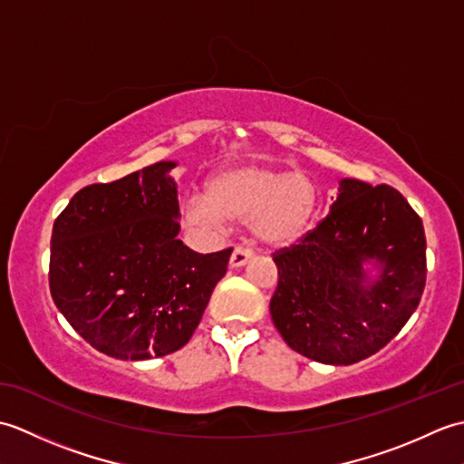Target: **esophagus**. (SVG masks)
<instances>
[{
  "label": "esophagus",
  "mask_w": 464,
  "mask_h": 464,
  "mask_svg": "<svg viewBox=\"0 0 464 464\" xmlns=\"http://www.w3.org/2000/svg\"><path fill=\"white\" fill-rule=\"evenodd\" d=\"M251 257H253V251L249 247H243V245H239V247L233 249L229 265L231 267H243V265H247L251 261Z\"/></svg>",
  "instance_id": "1"
}]
</instances>
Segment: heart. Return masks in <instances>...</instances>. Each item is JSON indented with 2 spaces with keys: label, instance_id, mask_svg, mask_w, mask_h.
I'll use <instances>...</instances> for the list:
<instances>
[{
  "label": "heart",
  "instance_id": "heart-1",
  "mask_svg": "<svg viewBox=\"0 0 464 464\" xmlns=\"http://www.w3.org/2000/svg\"><path fill=\"white\" fill-rule=\"evenodd\" d=\"M317 209V189L304 175L267 165L223 169L183 207L185 221L221 227L225 219L249 221L255 239L283 247L307 233Z\"/></svg>",
  "mask_w": 464,
  "mask_h": 464
}]
</instances>
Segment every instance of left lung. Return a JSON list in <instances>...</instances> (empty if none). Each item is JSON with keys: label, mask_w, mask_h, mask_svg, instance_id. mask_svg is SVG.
Segmentation results:
<instances>
[{"label": "left lung", "mask_w": 464, "mask_h": 464, "mask_svg": "<svg viewBox=\"0 0 464 464\" xmlns=\"http://www.w3.org/2000/svg\"><path fill=\"white\" fill-rule=\"evenodd\" d=\"M273 261L279 281L269 307L285 343L317 362L353 364L381 351L419 307L427 239L397 189L341 179L331 213Z\"/></svg>", "instance_id": "8db88e82"}]
</instances>
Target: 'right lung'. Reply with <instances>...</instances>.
<instances>
[{"label":"right lung","instance_id":"right-lung-1","mask_svg":"<svg viewBox=\"0 0 464 464\" xmlns=\"http://www.w3.org/2000/svg\"><path fill=\"white\" fill-rule=\"evenodd\" d=\"M175 161L87 185L59 213L49 289L67 323L107 357L145 361L191 339L233 249L195 253L179 235Z\"/></svg>","mask_w":464,"mask_h":464}]
</instances>
